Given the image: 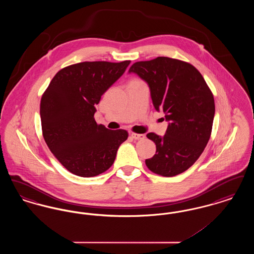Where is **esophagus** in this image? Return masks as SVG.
<instances>
[{"label":"esophagus","instance_id":"obj_1","mask_svg":"<svg viewBox=\"0 0 254 254\" xmlns=\"http://www.w3.org/2000/svg\"><path fill=\"white\" fill-rule=\"evenodd\" d=\"M130 136L134 140H144L145 138V134H138V133H130Z\"/></svg>","mask_w":254,"mask_h":254}]
</instances>
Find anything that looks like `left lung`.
I'll return each mask as SVG.
<instances>
[{
  "mask_svg": "<svg viewBox=\"0 0 254 254\" xmlns=\"http://www.w3.org/2000/svg\"><path fill=\"white\" fill-rule=\"evenodd\" d=\"M129 73L149 86L152 104L165 112L166 134L146 137L156 145V153L145 160L152 172L172 177L190 169L207 144L215 113L214 98L205 79L192 64L169 57L134 63Z\"/></svg>",
  "mask_w": 254,
  "mask_h": 254,
  "instance_id": "1",
  "label": "left lung"
}]
</instances>
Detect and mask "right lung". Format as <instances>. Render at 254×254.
I'll return each instance as SVG.
<instances>
[{"label":"right lung","instance_id":"obj_1","mask_svg":"<svg viewBox=\"0 0 254 254\" xmlns=\"http://www.w3.org/2000/svg\"><path fill=\"white\" fill-rule=\"evenodd\" d=\"M130 64L83 62L51 80L41 99L43 136L53 155L73 174L97 176L112 166L128 133L110 130L94 119L95 106Z\"/></svg>","mask_w":254,"mask_h":254}]
</instances>
